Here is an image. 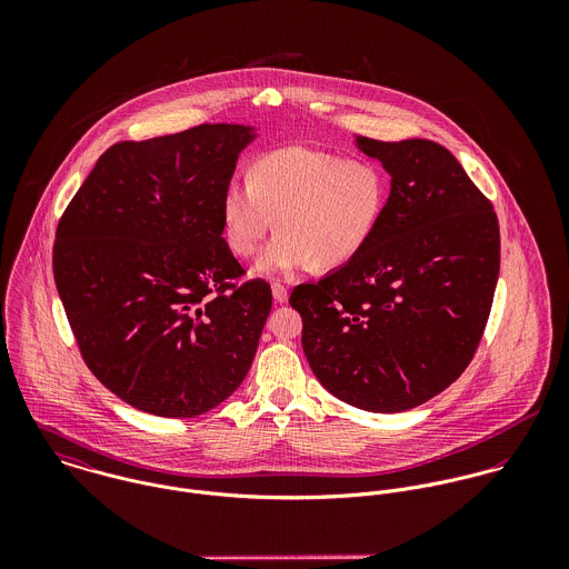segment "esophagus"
I'll return each instance as SVG.
<instances>
[{"instance_id":"esophagus-1","label":"esophagus","mask_w":569,"mask_h":569,"mask_svg":"<svg viewBox=\"0 0 569 569\" xmlns=\"http://www.w3.org/2000/svg\"><path fill=\"white\" fill-rule=\"evenodd\" d=\"M271 293H273V300L278 302V305H282V302H287V298H289V291H287V287L282 284V282H271Z\"/></svg>"}]
</instances>
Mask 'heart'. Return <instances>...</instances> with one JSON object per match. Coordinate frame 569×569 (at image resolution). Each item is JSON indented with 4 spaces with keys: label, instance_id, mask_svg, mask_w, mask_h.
<instances>
[{
    "label": "heart",
    "instance_id": "obj_1",
    "mask_svg": "<svg viewBox=\"0 0 569 569\" xmlns=\"http://www.w3.org/2000/svg\"><path fill=\"white\" fill-rule=\"evenodd\" d=\"M388 201V177L377 163L309 147H284L256 158L247 181H230L221 223L232 253L249 258L269 230L278 234L258 260L262 273L307 264L335 269L355 260L377 234Z\"/></svg>",
    "mask_w": 569,
    "mask_h": 569
}]
</instances>
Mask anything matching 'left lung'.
Returning <instances> with one entry per match:
<instances>
[{"instance_id": "8db88e82", "label": "left lung", "mask_w": 569, "mask_h": 569, "mask_svg": "<svg viewBox=\"0 0 569 569\" xmlns=\"http://www.w3.org/2000/svg\"><path fill=\"white\" fill-rule=\"evenodd\" d=\"M357 144L392 174L377 234L320 282L298 284L289 305L326 390L395 413L440 395L471 363L499 276V223L445 147L363 136Z\"/></svg>"}]
</instances>
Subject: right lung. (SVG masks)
<instances>
[{
  "label": "right lung",
  "mask_w": 569,
  "mask_h": 569,
  "mask_svg": "<svg viewBox=\"0 0 569 569\" xmlns=\"http://www.w3.org/2000/svg\"><path fill=\"white\" fill-rule=\"evenodd\" d=\"M251 140L199 124L107 149L68 203L52 269L82 361L124 403L192 418L253 361L271 287L223 239L221 197Z\"/></svg>",
  "instance_id": "obj_1"
}]
</instances>
